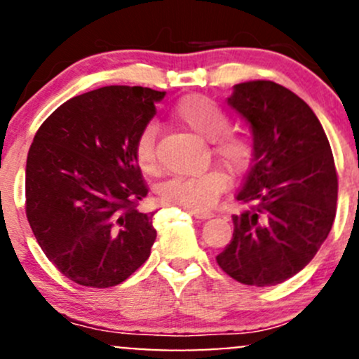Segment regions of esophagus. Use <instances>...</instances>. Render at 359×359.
<instances>
[{"label": "esophagus", "instance_id": "1", "mask_svg": "<svg viewBox=\"0 0 359 359\" xmlns=\"http://www.w3.org/2000/svg\"><path fill=\"white\" fill-rule=\"evenodd\" d=\"M191 215H194L196 218H199V220H208V218L213 217V213L211 211H203V210H189Z\"/></svg>", "mask_w": 359, "mask_h": 359}]
</instances>
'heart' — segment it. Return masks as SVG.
<instances>
[{"label":"heart","mask_w":359,"mask_h":359,"mask_svg":"<svg viewBox=\"0 0 359 359\" xmlns=\"http://www.w3.org/2000/svg\"><path fill=\"white\" fill-rule=\"evenodd\" d=\"M173 116L196 135L208 139L211 153L233 173L244 172L249 167L255 154V141L249 132L229 127V113L217 101L203 94H191L177 103ZM134 156L144 173H154L158 170L156 130L153 127H146L137 135ZM227 186V172L220 167H213L198 175H180L165 180L158 187V196L167 205L206 210L215 205Z\"/></svg>","instance_id":"obj_1"}]
</instances>
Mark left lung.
Returning <instances> with one entry per match:
<instances>
[{
    "label": "left lung",
    "mask_w": 359,
    "mask_h": 359,
    "mask_svg": "<svg viewBox=\"0 0 359 359\" xmlns=\"http://www.w3.org/2000/svg\"><path fill=\"white\" fill-rule=\"evenodd\" d=\"M251 123L255 154L232 215L233 233L217 263L246 285L269 287L294 277L329 236L337 210V170L311 108L271 81L237 84L229 97Z\"/></svg>",
    "instance_id": "8db88e82"
}]
</instances>
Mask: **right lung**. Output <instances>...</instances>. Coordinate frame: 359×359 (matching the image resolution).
I'll list each match as a JSON object with an SVG mask.
<instances>
[{
  "label": "right lung",
  "instance_id": "right-lung-1",
  "mask_svg": "<svg viewBox=\"0 0 359 359\" xmlns=\"http://www.w3.org/2000/svg\"><path fill=\"white\" fill-rule=\"evenodd\" d=\"M165 90L107 86L65 101L34 135L25 213L43 252L79 285L122 284L156 239L139 211L148 186L134 156L137 135Z\"/></svg>",
  "mask_w": 359,
  "mask_h": 359
}]
</instances>
